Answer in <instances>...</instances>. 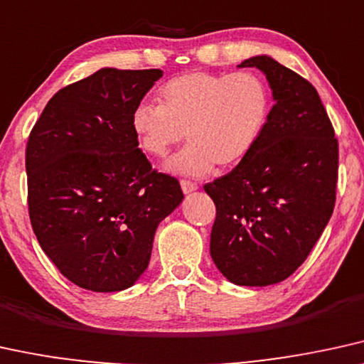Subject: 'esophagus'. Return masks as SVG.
Instances as JSON below:
<instances>
[{
  "label": "esophagus",
  "mask_w": 364,
  "mask_h": 364,
  "mask_svg": "<svg viewBox=\"0 0 364 364\" xmlns=\"http://www.w3.org/2000/svg\"><path fill=\"white\" fill-rule=\"evenodd\" d=\"M181 190H183V193H185V195H190V193L198 190V185H196V183H193V181H186V179H183Z\"/></svg>",
  "instance_id": "obj_1"
}]
</instances>
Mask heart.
<instances>
[{"instance_id":"obj_1","label":"heart","mask_w":364,"mask_h":364,"mask_svg":"<svg viewBox=\"0 0 364 364\" xmlns=\"http://www.w3.org/2000/svg\"><path fill=\"white\" fill-rule=\"evenodd\" d=\"M269 85L250 72H190L159 89V105L141 102L131 129L146 153L164 158L183 139L190 144L164 164L183 176H205L215 164L237 166L259 144L270 117Z\"/></svg>"}]
</instances>
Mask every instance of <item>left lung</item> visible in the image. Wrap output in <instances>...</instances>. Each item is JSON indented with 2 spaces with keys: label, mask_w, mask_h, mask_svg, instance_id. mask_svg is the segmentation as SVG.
<instances>
[{
  "label": "left lung",
  "mask_w": 364,
  "mask_h": 364,
  "mask_svg": "<svg viewBox=\"0 0 364 364\" xmlns=\"http://www.w3.org/2000/svg\"><path fill=\"white\" fill-rule=\"evenodd\" d=\"M243 67L264 73L275 104L257 148L205 185L216 206L210 254L230 282L265 287L296 272L333 215L338 141L306 79L269 55Z\"/></svg>",
  "instance_id": "1"
}]
</instances>
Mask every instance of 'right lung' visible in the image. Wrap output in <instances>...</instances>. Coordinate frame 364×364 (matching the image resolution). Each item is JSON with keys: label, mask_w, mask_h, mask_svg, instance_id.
<instances>
[{"label": "right lung", "mask_w": 364, "mask_h": 364, "mask_svg": "<svg viewBox=\"0 0 364 364\" xmlns=\"http://www.w3.org/2000/svg\"><path fill=\"white\" fill-rule=\"evenodd\" d=\"M163 77L104 67L48 100L26 146L40 247L82 289L119 292L148 269L158 225L183 201L137 148L131 114Z\"/></svg>", "instance_id": "right-lung-1"}]
</instances>
